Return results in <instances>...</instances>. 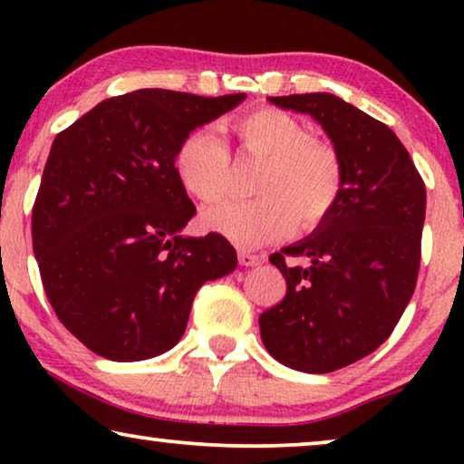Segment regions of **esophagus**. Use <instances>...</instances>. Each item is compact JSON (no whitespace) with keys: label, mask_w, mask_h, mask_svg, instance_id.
<instances>
[{"label":"esophagus","mask_w":464,"mask_h":464,"mask_svg":"<svg viewBox=\"0 0 464 464\" xmlns=\"http://www.w3.org/2000/svg\"><path fill=\"white\" fill-rule=\"evenodd\" d=\"M238 264L246 266V268H251V266L262 264V256H253V253H249V251H240L238 253Z\"/></svg>","instance_id":"34e87169"}]
</instances>
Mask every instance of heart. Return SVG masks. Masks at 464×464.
Instances as JSON below:
<instances>
[{"label": "heart", "mask_w": 464, "mask_h": 464, "mask_svg": "<svg viewBox=\"0 0 464 464\" xmlns=\"http://www.w3.org/2000/svg\"><path fill=\"white\" fill-rule=\"evenodd\" d=\"M238 150L264 162L256 179L259 198L221 202L205 213V224L243 249L268 245L294 226H314L338 200L342 162L332 145L308 139V130L281 110H257L234 124ZM181 188L202 205L226 192L230 151L211 129H196L175 151Z\"/></svg>", "instance_id": "obj_1"}]
</instances>
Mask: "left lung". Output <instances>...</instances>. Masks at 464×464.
<instances>
[{
  "instance_id": "1",
  "label": "left lung",
  "mask_w": 464,
  "mask_h": 464,
  "mask_svg": "<svg viewBox=\"0 0 464 464\" xmlns=\"http://www.w3.org/2000/svg\"><path fill=\"white\" fill-rule=\"evenodd\" d=\"M321 124L342 162L338 200L313 234L272 253L287 294L259 316L272 357L329 373L376 351L414 294L427 189L389 126L329 92L268 97ZM304 256L306 266H289Z\"/></svg>"
}]
</instances>
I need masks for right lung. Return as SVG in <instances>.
Segmentation results:
<instances>
[{
  "mask_svg": "<svg viewBox=\"0 0 464 464\" xmlns=\"http://www.w3.org/2000/svg\"><path fill=\"white\" fill-rule=\"evenodd\" d=\"M246 99L143 88L101 101L54 139L34 205V253L56 316L111 361L167 353L207 281L237 268L221 234H181L196 207L175 175L194 129Z\"/></svg>",
  "mask_w": 464,
  "mask_h": 464,
  "instance_id": "obj_1",
  "label": "right lung"
}]
</instances>
